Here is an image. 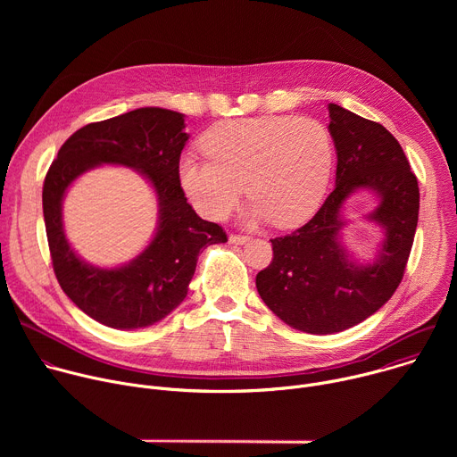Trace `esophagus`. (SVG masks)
I'll use <instances>...</instances> for the list:
<instances>
[{"mask_svg":"<svg viewBox=\"0 0 457 457\" xmlns=\"http://www.w3.org/2000/svg\"><path fill=\"white\" fill-rule=\"evenodd\" d=\"M249 238L247 237H244V235H229V242L231 244H237V245H242V244H245Z\"/></svg>","mask_w":457,"mask_h":457,"instance_id":"esophagus-1","label":"esophagus"}]
</instances>
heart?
Listing matches in <instances>:
<instances>
[{"label": "heart", "mask_w": 457, "mask_h": 457, "mask_svg": "<svg viewBox=\"0 0 457 457\" xmlns=\"http://www.w3.org/2000/svg\"><path fill=\"white\" fill-rule=\"evenodd\" d=\"M201 145L208 159L182 155L177 175L191 206L206 219L224 220L247 187V224L298 228L328 193L335 148L329 129L316 119H229L212 126Z\"/></svg>", "instance_id": "b5f03b06"}]
</instances>
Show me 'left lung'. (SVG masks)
<instances>
[{
  "mask_svg": "<svg viewBox=\"0 0 457 457\" xmlns=\"http://www.w3.org/2000/svg\"><path fill=\"white\" fill-rule=\"evenodd\" d=\"M328 108L337 186L305 226L271 240V264L256 275L264 303L289 328L311 335L354 328L388 302L403 278L420 213L418 179L395 136L335 103ZM358 190L375 195L377 206L363 219L382 229L367 263L343 242L351 222L345 206Z\"/></svg>",
  "mask_w": 457,
  "mask_h": 457,
  "instance_id": "obj_1",
  "label": "left lung"
}]
</instances>
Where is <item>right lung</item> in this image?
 I'll return each instance as SVG.
<instances>
[{
  "mask_svg": "<svg viewBox=\"0 0 457 457\" xmlns=\"http://www.w3.org/2000/svg\"><path fill=\"white\" fill-rule=\"evenodd\" d=\"M184 113L146 106L92 122L64 143L43 184V217L54 273L61 289L85 314L106 328H148L177 309L204 247L226 242L215 222L187 204L177 164L189 139ZM122 165L144 175L158 199V226L149 245L112 269L87 263L70 245L62 224V201L70 186L94 167Z\"/></svg>",
  "mask_w": 457,
  "mask_h": 457,
  "instance_id": "add662e5",
  "label": "right lung"
}]
</instances>
